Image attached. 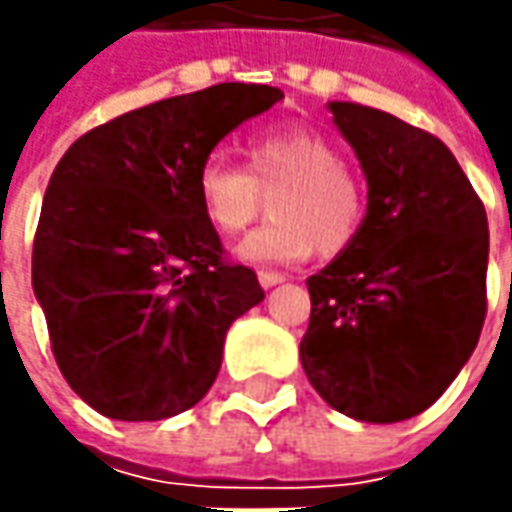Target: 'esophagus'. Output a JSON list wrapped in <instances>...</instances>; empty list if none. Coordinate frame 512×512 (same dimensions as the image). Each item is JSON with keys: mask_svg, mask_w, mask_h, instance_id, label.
Returning a JSON list of instances; mask_svg holds the SVG:
<instances>
[{"mask_svg": "<svg viewBox=\"0 0 512 512\" xmlns=\"http://www.w3.org/2000/svg\"><path fill=\"white\" fill-rule=\"evenodd\" d=\"M285 282V276L282 273H273V270H259V285L262 287H276Z\"/></svg>", "mask_w": 512, "mask_h": 512, "instance_id": "esophagus-1", "label": "esophagus"}]
</instances>
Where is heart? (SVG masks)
<instances>
[{"mask_svg": "<svg viewBox=\"0 0 512 512\" xmlns=\"http://www.w3.org/2000/svg\"><path fill=\"white\" fill-rule=\"evenodd\" d=\"M247 168L210 156L196 176L205 222L222 236L242 233L270 196L273 222L236 245L247 265H287L313 253L336 256L356 242L364 222V187L342 153L307 128L256 133L245 148Z\"/></svg>", "mask_w": 512, "mask_h": 512, "instance_id": "obj_1", "label": "heart"}]
</instances>
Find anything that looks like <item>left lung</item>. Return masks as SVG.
Segmentation results:
<instances>
[{
	"label": "left lung",
	"instance_id": "left-lung-1",
	"mask_svg": "<svg viewBox=\"0 0 512 512\" xmlns=\"http://www.w3.org/2000/svg\"><path fill=\"white\" fill-rule=\"evenodd\" d=\"M367 179L356 242L307 279L299 356L356 422L419 416L459 376L487 313V213L442 139L356 102H327Z\"/></svg>",
	"mask_w": 512,
	"mask_h": 512
}]
</instances>
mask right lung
<instances>
[{"mask_svg":"<svg viewBox=\"0 0 512 512\" xmlns=\"http://www.w3.org/2000/svg\"><path fill=\"white\" fill-rule=\"evenodd\" d=\"M285 93L222 82L116 116L50 176L33 293L56 364L96 413L159 422L205 399L230 325L265 299L222 259L196 176L213 148Z\"/></svg>","mask_w":512,"mask_h":512,"instance_id":"obj_1","label":"right lung"}]
</instances>
